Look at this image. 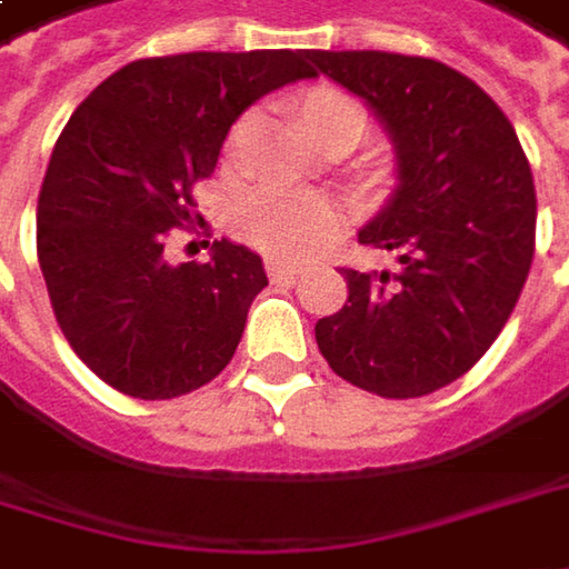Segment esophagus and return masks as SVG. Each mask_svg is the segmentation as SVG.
Masks as SVG:
<instances>
[{
  "label": "esophagus",
  "instance_id": "esophagus-1",
  "mask_svg": "<svg viewBox=\"0 0 569 569\" xmlns=\"http://www.w3.org/2000/svg\"><path fill=\"white\" fill-rule=\"evenodd\" d=\"M266 271H269L271 281H295L303 271V262H288V259L271 256V259H266Z\"/></svg>",
  "mask_w": 569,
  "mask_h": 569
}]
</instances>
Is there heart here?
<instances>
[{"instance_id": "1", "label": "heart", "mask_w": 569, "mask_h": 569, "mask_svg": "<svg viewBox=\"0 0 569 569\" xmlns=\"http://www.w3.org/2000/svg\"><path fill=\"white\" fill-rule=\"evenodd\" d=\"M332 121H346L352 128H365V111L356 99L336 92V89H317L300 101V124L313 137L320 128ZM240 233L259 249L269 252H298L307 242H313L329 227V208L307 194H288V191H262L249 198L240 208Z\"/></svg>"}]
</instances>
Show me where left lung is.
Returning a JSON list of instances; mask_svg holds the SVG:
<instances>
[{"instance_id":"8db88e82","label":"left lung","mask_w":569,"mask_h":569,"mask_svg":"<svg viewBox=\"0 0 569 569\" xmlns=\"http://www.w3.org/2000/svg\"><path fill=\"white\" fill-rule=\"evenodd\" d=\"M381 118L397 186L358 242L397 271L342 269L349 300L317 320L329 368L378 397H426L493 346L535 256V182L516 128L465 72L383 50H307Z\"/></svg>"}]
</instances>
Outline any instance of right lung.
<instances>
[{
	"label": "right lung",
	"mask_w": 569,
	"mask_h": 569,
	"mask_svg": "<svg viewBox=\"0 0 569 569\" xmlns=\"http://www.w3.org/2000/svg\"><path fill=\"white\" fill-rule=\"evenodd\" d=\"M303 50L176 53L111 72L72 111L38 198V262L57 323L101 381L172 400L213 381L269 284L262 259L220 240L169 266L162 240L191 220L242 111L313 79Z\"/></svg>",
	"instance_id": "right-lung-1"
}]
</instances>
